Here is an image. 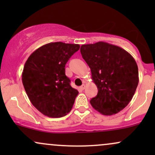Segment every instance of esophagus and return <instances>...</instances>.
I'll list each match as a JSON object with an SVG mask.
<instances>
[{"label":"esophagus","instance_id":"obj_1","mask_svg":"<svg viewBox=\"0 0 155 155\" xmlns=\"http://www.w3.org/2000/svg\"><path fill=\"white\" fill-rule=\"evenodd\" d=\"M85 87H86V85H85V84H82V85H81V87H80V88H81V90H84V89H85Z\"/></svg>","mask_w":155,"mask_h":155}]
</instances>
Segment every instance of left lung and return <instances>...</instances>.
Returning <instances> with one entry per match:
<instances>
[{
    "label": "left lung",
    "mask_w": 155,
    "mask_h": 155,
    "mask_svg": "<svg viewBox=\"0 0 155 155\" xmlns=\"http://www.w3.org/2000/svg\"><path fill=\"white\" fill-rule=\"evenodd\" d=\"M80 51L98 90L90 100L92 107L106 116L122 111L132 100L138 84L136 60L122 48L104 41L84 44Z\"/></svg>",
    "instance_id": "obj_1"
}]
</instances>
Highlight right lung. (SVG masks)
Returning <instances> with one entry per match:
<instances>
[{
    "mask_svg": "<svg viewBox=\"0 0 155 155\" xmlns=\"http://www.w3.org/2000/svg\"><path fill=\"white\" fill-rule=\"evenodd\" d=\"M75 44L52 42L33 51L22 74L25 90L31 104L45 116L59 118L72 109L77 90L65 76V64L79 49Z\"/></svg>",
    "mask_w": 155,
    "mask_h": 155,
    "instance_id": "obj_1",
    "label": "right lung"
}]
</instances>
